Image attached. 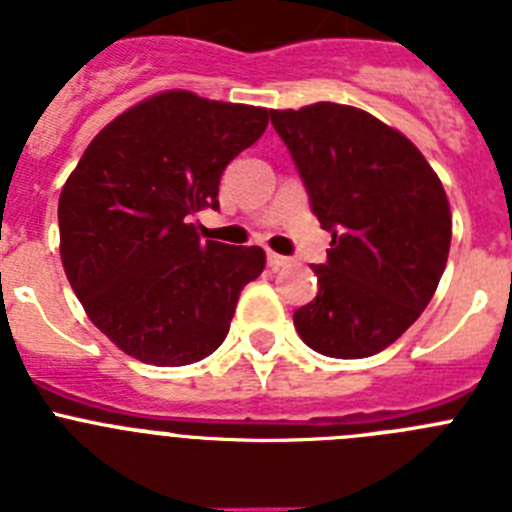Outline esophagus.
I'll return each instance as SVG.
<instances>
[{"label": "esophagus", "instance_id": "34e87169", "mask_svg": "<svg viewBox=\"0 0 512 512\" xmlns=\"http://www.w3.org/2000/svg\"><path fill=\"white\" fill-rule=\"evenodd\" d=\"M266 264H269L271 269H282V266L292 264V259H287V256H279V253L269 251V253H266Z\"/></svg>", "mask_w": 512, "mask_h": 512}]
</instances>
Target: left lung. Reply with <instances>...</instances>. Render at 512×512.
Here are the masks:
<instances>
[{"label": "left lung", "mask_w": 512, "mask_h": 512, "mask_svg": "<svg viewBox=\"0 0 512 512\" xmlns=\"http://www.w3.org/2000/svg\"><path fill=\"white\" fill-rule=\"evenodd\" d=\"M333 233L312 266L318 295L295 312L302 341L333 359L379 354L420 318L446 269L451 210L441 179L408 138L348 104L271 110Z\"/></svg>", "instance_id": "obj_1"}]
</instances>
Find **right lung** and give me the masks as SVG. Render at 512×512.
Wrapping results in <instances>:
<instances>
[{
  "label": "right lung",
  "instance_id": "add662e5",
  "mask_svg": "<svg viewBox=\"0 0 512 512\" xmlns=\"http://www.w3.org/2000/svg\"><path fill=\"white\" fill-rule=\"evenodd\" d=\"M269 125L264 107L164 92L112 120L58 200L61 261L89 320L143 364L184 366L225 341L259 246L202 241L225 166Z\"/></svg>",
  "mask_w": 512,
  "mask_h": 512
}]
</instances>
